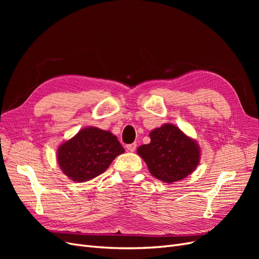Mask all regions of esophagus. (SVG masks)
Wrapping results in <instances>:
<instances>
[{"instance_id": "obj_1", "label": "esophagus", "mask_w": 259, "mask_h": 259, "mask_svg": "<svg viewBox=\"0 0 259 259\" xmlns=\"http://www.w3.org/2000/svg\"><path fill=\"white\" fill-rule=\"evenodd\" d=\"M136 147H137V145H136V143H134V144L127 145L126 149H127V151H130V152H134L136 150Z\"/></svg>"}]
</instances>
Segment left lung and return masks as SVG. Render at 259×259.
I'll return each mask as SVG.
<instances>
[{"label":"left lung","instance_id":"left-lung-1","mask_svg":"<svg viewBox=\"0 0 259 259\" xmlns=\"http://www.w3.org/2000/svg\"><path fill=\"white\" fill-rule=\"evenodd\" d=\"M151 142L138 147L151 175L168 184L187 177L197 168L201 151L198 143L173 124H163L150 132Z\"/></svg>","mask_w":259,"mask_h":259}]
</instances>
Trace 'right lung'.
<instances>
[{
  "label": "right lung",
  "mask_w": 259,
  "mask_h": 259,
  "mask_svg": "<svg viewBox=\"0 0 259 259\" xmlns=\"http://www.w3.org/2000/svg\"><path fill=\"white\" fill-rule=\"evenodd\" d=\"M123 152L124 148L112 133L89 126L58 147L57 161L65 175L84 183L103 174Z\"/></svg>",
  "instance_id": "1"
}]
</instances>
